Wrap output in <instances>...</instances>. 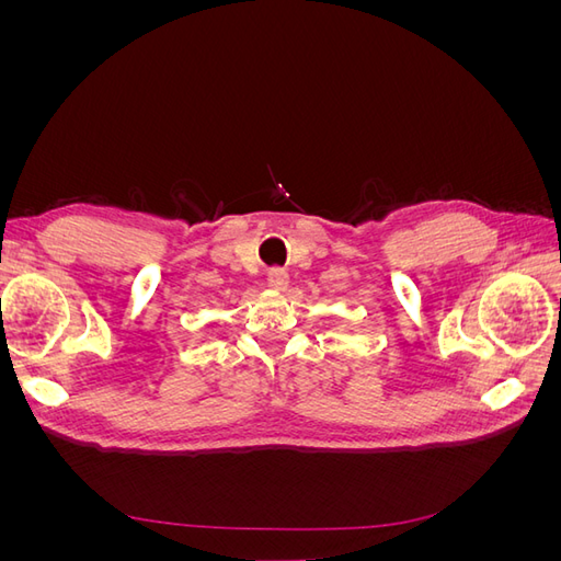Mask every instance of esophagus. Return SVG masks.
I'll use <instances>...</instances> for the list:
<instances>
[{"mask_svg":"<svg viewBox=\"0 0 561 561\" xmlns=\"http://www.w3.org/2000/svg\"><path fill=\"white\" fill-rule=\"evenodd\" d=\"M287 280H290V276H287V271H285V268H280V266H276V268H268L266 283H268L271 287H276V290H283V287L287 285Z\"/></svg>","mask_w":561,"mask_h":561,"instance_id":"esophagus-1","label":"esophagus"}]
</instances>
